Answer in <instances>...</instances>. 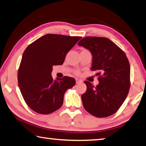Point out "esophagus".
<instances>
[{
  "label": "esophagus",
  "mask_w": 146,
  "mask_h": 146,
  "mask_svg": "<svg viewBox=\"0 0 146 146\" xmlns=\"http://www.w3.org/2000/svg\"><path fill=\"white\" fill-rule=\"evenodd\" d=\"M82 81L81 80H80V79H78V78H76V84H79V83H81Z\"/></svg>",
  "instance_id": "obj_1"
}]
</instances>
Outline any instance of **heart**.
Segmentation results:
<instances>
[{
	"label": "heart",
	"instance_id": "heart-1",
	"mask_svg": "<svg viewBox=\"0 0 146 146\" xmlns=\"http://www.w3.org/2000/svg\"><path fill=\"white\" fill-rule=\"evenodd\" d=\"M84 50H86V49H82V51H84ZM77 74H78V73H77Z\"/></svg>",
	"mask_w": 146,
	"mask_h": 146
}]
</instances>
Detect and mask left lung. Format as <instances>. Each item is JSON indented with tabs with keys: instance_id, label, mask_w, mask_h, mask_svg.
I'll return each mask as SVG.
<instances>
[{
	"instance_id": "8db88e82",
	"label": "left lung",
	"mask_w": 146,
	"mask_h": 146,
	"mask_svg": "<svg viewBox=\"0 0 146 146\" xmlns=\"http://www.w3.org/2000/svg\"><path fill=\"white\" fill-rule=\"evenodd\" d=\"M79 46L90 50L92 55L91 70L97 71L99 84L94 87L85 81L87 91L82 95L84 107L97 117H106L119 110L130 87V66L123 50L109 39L86 37Z\"/></svg>"
}]
</instances>
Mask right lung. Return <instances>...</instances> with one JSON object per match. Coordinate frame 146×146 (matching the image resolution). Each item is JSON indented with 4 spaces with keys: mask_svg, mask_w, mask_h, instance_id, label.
Wrapping results in <instances>:
<instances>
[{
    "mask_svg": "<svg viewBox=\"0 0 146 146\" xmlns=\"http://www.w3.org/2000/svg\"><path fill=\"white\" fill-rule=\"evenodd\" d=\"M81 38L48 34L26 48L18 69V82L25 103L34 112L49 114L61 107L65 92L76 81L67 76L54 81L52 66L62 64L67 53Z\"/></svg>",
    "mask_w": 146,
    "mask_h": 146,
    "instance_id": "obj_1",
    "label": "right lung"
}]
</instances>
